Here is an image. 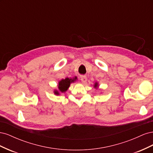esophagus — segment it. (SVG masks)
<instances>
[{"label":"esophagus","mask_w":153,"mask_h":153,"mask_svg":"<svg viewBox=\"0 0 153 153\" xmlns=\"http://www.w3.org/2000/svg\"><path fill=\"white\" fill-rule=\"evenodd\" d=\"M81 81H82V82H83V83H85V82H87V76H85V75H82V76H81Z\"/></svg>","instance_id":"1"}]
</instances>
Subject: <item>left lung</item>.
<instances>
[{
  "instance_id": "1",
  "label": "left lung",
  "mask_w": 153,
  "mask_h": 153,
  "mask_svg": "<svg viewBox=\"0 0 153 153\" xmlns=\"http://www.w3.org/2000/svg\"><path fill=\"white\" fill-rule=\"evenodd\" d=\"M98 83H97V82H96L94 85V87L96 88V87H98Z\"/></svg>"
}]
</instances>
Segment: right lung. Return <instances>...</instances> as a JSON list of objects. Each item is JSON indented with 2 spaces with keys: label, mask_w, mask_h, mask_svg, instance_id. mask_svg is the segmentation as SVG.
I'll return each instance as SVG.
<instances>
[{
  "label": "right lung",
  "mask_w": 153,
  "mask_h": 153,
  "mask_svg": "<svg viewBox=\"0 0 153 153\" xmlns=\"http://www.w3.org/2000/svg\"><path fill=\"white\" fill-rule=\"evenodd\" d=\"M76 80V77L75 76L73 78H66L65 79H62L61 81L59 82V84H58V89L59 91L55 90L54 91V94L56 95L59 94V92H65L68 88L70 86V84L71 83L74 82Z\"/></svg>",
  "instance_id": "right-lung-1"
}]
</instances>
